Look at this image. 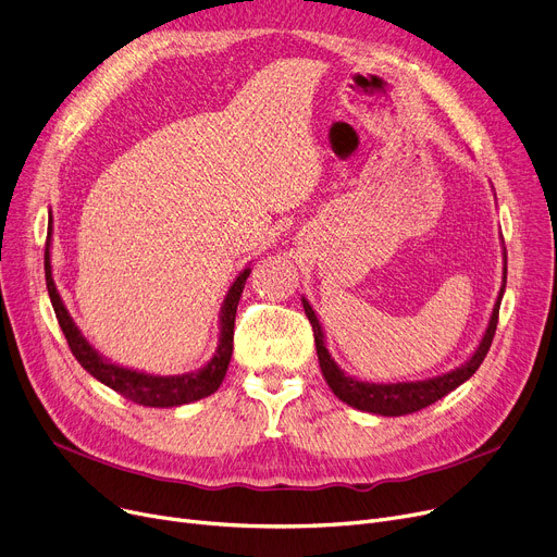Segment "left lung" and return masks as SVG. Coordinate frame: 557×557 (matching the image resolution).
<instances>
[{
  "label": "left lung",
  "mask_w": 557,
  "mask_h": 557,
  "mask_svg": "<svg viewBox=\"0 0 557 557\" xmlns=\"http://www.w3.org/2000/svg\"><path fill=\"white\" fill-rule=\"evenodd\" d=\"M504 290H506V250H504V282H502V288H499V296H496L492 315L487 320L485 334L479 341L474 355L467 359L462 366H458L449 372H443L437 376H429V379H420V382H395V384H391V382L388 384L363 382V379L347 374L332 359L323 325H320V320H318V315L311 309L307 298H302V307H305V313H307L309 323L313 327L320 370H323V376H325L327 386L332 388V393L341 401H345L347 406L359 408V411L374 413V416H386V418H399V416L416 413V411H420V408H426L433 401L443 399L447 393L456 391L460 384H465L467 379H470L479 370V366L483 363L487 349L492 345L494 332H496V320H499V307H502Z\"/></svg>",
  "instance_id": "left-lung-1"
}]
</instances>
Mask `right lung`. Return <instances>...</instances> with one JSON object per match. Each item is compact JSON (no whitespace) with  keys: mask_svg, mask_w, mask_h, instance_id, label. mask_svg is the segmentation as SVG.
<instances>
[{"mask_svg":"<svg viewBox=\"0 0 557 557\" xmlns=\"http://www.w3.org/2000/svg\"><path fill=\"white\" fill-rule=\"evenodd\" d=\"M51 212H49V227H47V248H45V277H47V290L49 298L58 318V325H61L72 355L76 361L90 372L95 379L126 399L141 404V406H151V408H171V406H183L198 401L202 397H208L219 391L223 384L230 359H232V343H234V315H237V305L244 294L246 280L250 275V267H246L234 282L230 284L227 294L223 298L221 311H219V345L214 357L205 363L202 368L185 374H151L144 370H133L120 363H112L103 355H99L97 349L87 343L83 332L76 327L74 318L70 315L61 294H58L53 273H51Z\"/></svg>","mask_w":557,"mask_h":557,"instance_id":"obj_1","label":"right lung"}]
</instances>
